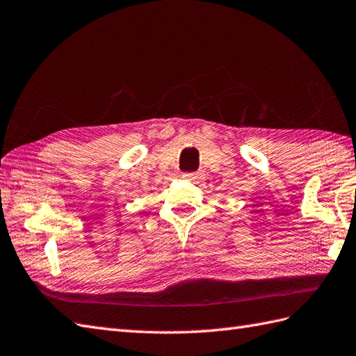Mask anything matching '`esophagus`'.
Returning a JSON list of instances; mask_svg holds the SVG:
<instances>
[{"mask_svg":"<svg viewBox=\"0 0 356 356\" xmlns=\"http://www.w3.org/2000/svg\"><path fill=\"white\" fill-rule=\"evenodd\" d=\"M184 177L188 179V180H197L198 179V172H185Z\"/></svg>","mask_w":356,"mask_h":356,"instance_id":"1","label":"esophagus"}]
</instances>
